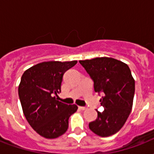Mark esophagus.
I'll list each match as a JSON object with an SVG mask.
<instances>
[{
	"label": "esophagus",
	"mask_w": 154,
	"mask_h": 154,
	"mask_svg": "<svg viewBox=\"0 0 154 154\" xmlns=\"http://www.w3.org/2000/svg\"><path fill=\"white\" fill-rule=\"evenodd\" d=\"M79 109H81V110H85L86 109V107H83V106H79Z\"/></svg>",
	"instance_id": "1"
}]
</instances>
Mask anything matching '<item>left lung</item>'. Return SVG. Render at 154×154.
Segmentation results:
<instances>
[{
  "label": "left lung",
  "mask_w": 154,
  "mask_h": 154,
  "mask_svg": "<svg viewBox=\"0 0 154 154\" xmlns=\"http://www.w3.org/2000/svg\"><path fill=\"white\" fill-rule=\"evenodd\" d=\"M94 82V90L102 93L100 100L105 107L97 118L90 122L92 132L102 137L119 131L128 119L134 101L135 81L125 63L112 57L79 60Z\"/></svg>",
  "instance_id": "obj_1"
}]
</instances>
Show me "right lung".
<instances>
[{
	"label": "right lung",
	"instance_id": "1",
	"mask_svg": "<svg viewBox=\"0 0 154 154\" xmlns=\"http://www.w3.org/2000/svg\"><path fill=\"white\" fill-rule=\"evenodd\" d=\"M77 60L44 61L23 73L18 87L23 113L32 129L43 137L57 138L67 131L76 105L57 101L63 75Z\"/></svg>",
	"mask_w": 154,
	"mask_h": 154
}]
</instances>
